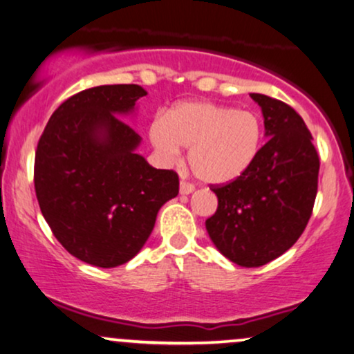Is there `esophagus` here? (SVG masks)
<instances>
[{"label": "esophagus", "mask_w": 354, "mask_h": 354, "mask_svg": "<svg viewBox=\"0 0 354 354\" xmlns=\"http://www.w3.org/2000/svg\"><path fill=\"white\" fill-rule=\"evenodd\" d=\"M194 190H195L194 183H190L187 180H180V194L182 195H190Z\"/></svg>", "instance_id": "34e87169"}]
</instances>
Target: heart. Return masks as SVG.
<instances>
[{"label": "heart", "instance_id": "heart-1", "mask_svg": "<svg viewBox=\"0 0 354 354\" xmlns=\"http://www.w3.org/2000/svg\"><path fill=\"white\" fill-rule=\"evenodd\" d=\"M149 140L167 162L180 159V146L190 148L195 176L208 183L241 177L255 162L263 143V122L252 110L188 100L156 117Z\"/></svg>", "mask_w": 354, "mask_h": 354}]
</instances>
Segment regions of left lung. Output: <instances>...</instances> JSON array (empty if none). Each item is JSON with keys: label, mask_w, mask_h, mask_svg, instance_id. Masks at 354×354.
I'll list each match as a JSON object with an SVG mask.
<instances>
[{"label": "left lung", "mask_w": 354, "mask_h": 354, "mask_svg": "<svg viewBox=\"0 0 354 354\" xmlns=\"http://www.w3.org/2000/svg\"><path fill=\"white\" fill-rule=\"evenodd\" d=\"M265 136L255 162L241 177L216 185L218 209L206 219L216 249L234 263L254 268L296 244L309 223L319 183V154L295 109L263 94Z\"/></svg>", "instance_id": "obj_1"}]
</instances>
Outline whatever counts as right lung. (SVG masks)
Returning a JSON list of instances; mask_svg holds the SVG:
<instances>
[{
    "mask_svg": "<svg viewBox=\"0 0 354 354\" xmlns=\"http://www.w3.org/2000/svg\"><path fill=\"white\" fill-rule=\"evenodd\" d=\"M146 95L138 84L81 91L55 110L35 151L34 185L53 236L73 257L100 268L131 260L178 176L136 153L141 136L122 120Z\"/></svg>",
    "mask_w": 354,
    "mask_h": 354,
    "instance_id": "add662e5",
    "label": "right lung"
}]
</instances>
